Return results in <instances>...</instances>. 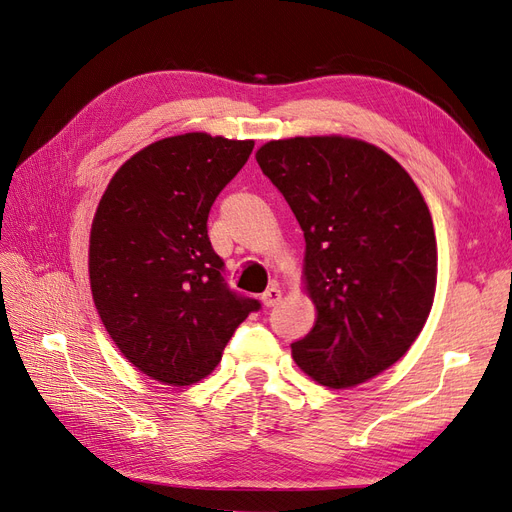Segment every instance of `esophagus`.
I'll list each match as a JSON object with an SVG mask.
<instances>
[{
  "mask_svg": "<svg viewBox=\"0 0 512 512\" xmlns=\"http://www.w3.org/2000/svg\"><path fill=\"white\" fill-rule=\"evenodd\" d=\"M260 301L265 303V307H275L277 303L282 301V290L277 288V286H271V288H267L265 292H262V297H260Z\"/></svg>",
  "mask_w": 512,
  "mask_h": 512,
  "instance_id": "34e87169",
  "label": "esophagus"
}]
</instances>
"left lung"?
Returning <instances> with one entry per match:
<instances>
[{
	"label": "left lung",
	"instance_id": "8db88e82",
	"mask_svg": "<svg viewBox=\"0 0 512 512\" xmlns=\"http://www.w3.org/2000/svg\"><path fill=\"white\" fill-rule=\"evenodd\" d=\"M256 162L305 237L318 318L292 359L329 389L378 376L408 352L436 292V235L421 192L389 153L354 138L271 141Z\"/></svg>",
	"mask_w": 512,
	"mask_h": 512
}]
</instances>
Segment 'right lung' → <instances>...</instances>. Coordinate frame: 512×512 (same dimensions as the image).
Returning a JSON list of instances; mask_svg holds the SVG:
<instances>
[{
    "instance_id": "1",
    "label": "right lung",
    "mask_w": 512,
    "mask_h": 512,
    "mask_svg": "<svg viewBox=\"0 0 512 512\" xmlns=\"http://www.w3.org/2000/svg\"><path fill=\"white\" fill-rule=\"evenodd\" d=\"M254 141L192 132L123 164L100 200L89 239V280L108 335L153 380L188 386L220 363L260 301L224 282L207 220Z\"/></svg>"
}]
</instances>
